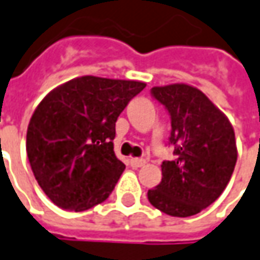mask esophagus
I'll return each mask as SVG.
<instances>
[{
    "label": "esophagus",
    "mask_w": 260,
    "mask_h": 260,
    "mask_svg": "<svg viewBox=\"0 0 260 260\" xmlns=\"http://www.w3.org/2000/svg\"><path fill=\"white\" fill-rule=\"evenodd\" d=\"M130 165H132V167H143L144 165H146V160L144 158H132L130 160Z\"/></svg>",
    "instance_id": "esophagus-1"
}]
</instances>
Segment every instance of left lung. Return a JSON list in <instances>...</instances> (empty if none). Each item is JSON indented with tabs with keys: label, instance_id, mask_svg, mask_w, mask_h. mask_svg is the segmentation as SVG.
<instances>
[{
	"label": "left lung",
	"instance_id": "obj_1",
	"mask_svg": "<svg viewBox=\"0 0 260 260\" xmlns=\"http://www.w3.org/2000/svg\"><path fill=\"white\" fill-rule=\"evenodd\" d=\"M150 94L170 116L169 144L175 147L176 158L161 163V182L147 191V199L166 215H196L210 206L231 180L238 160L233 127L191 85L153 87Z\"/></svg>",
	"mask_w": 260,
	"mask_h": 260
}]
</instances>
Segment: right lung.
<instances>
[{"label": "right lung", "mask_w": 260, "mask_h": 260, "mask_svg": "<svg viewBox=\"0 0 260 260\" xmlns=\"http://www.w3.org/2000/svg\"><path fill=\"white\" fill-rule=\"evenodd\" d=\"M144 87L84 76L57 87L38 104L27 130V156L54 205L83 212L109 198L126 169L114 153L116 121Z\"/></svg>", "instance_id": "add662e5"}]
</instances>
